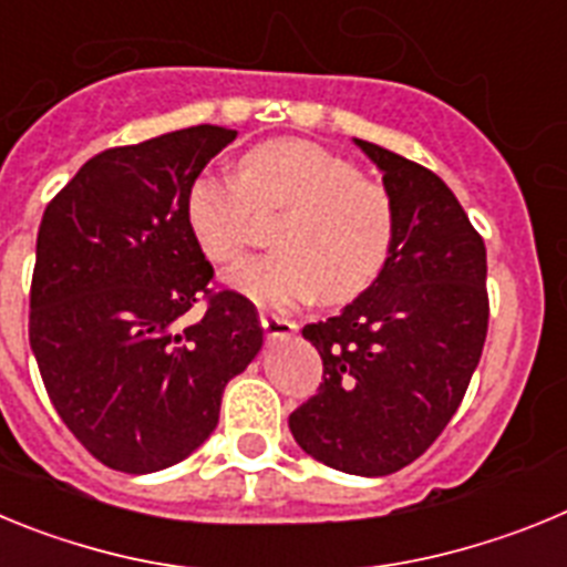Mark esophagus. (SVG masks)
<instances>
[{
    "label": "esophagus",
    "mask_w": 567,
    "mask_h": 567,
    "mask_svg": "<svg viewBox=\"0 0 567 567\" xmlns=\"http://www.w3.org/2000/svg\"><path fill=\"white\" fill-rule=\"evenodd\" d=\"M258 320H260V327H264V332H267L269 338H287V334H292L295 329H298V323H295V320L284 318V315L269 312V309H260Z\"/></svg>",
    "instance_id": "1"
}]
</instances>
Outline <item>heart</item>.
<instances>
[{"label":"heart","mask_w":567,"mask_h":567,"mask_svg":"<svg viewBox=\"0 0 567 567\" xmlns=\"http://www.w3.org/2000/svg\"><path fill=\"white\" fill-rule=\"evenodd\" d=\"M284 213L278 252L240 264L233 287L260 303L292 307L315 295L358 298L383 275L398 235V209L383 184L343 155L303 138H272L240 155L235 178L198 173L184 193L195 247L229 267L255 238L258 215Z\"/></svg>","instance_id":"1"}]
</instances>
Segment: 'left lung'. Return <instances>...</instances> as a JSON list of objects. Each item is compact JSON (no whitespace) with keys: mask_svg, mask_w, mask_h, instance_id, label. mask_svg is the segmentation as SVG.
<instances>
[{"mask_svg":"<svg viewBox=\"0 0 567 567\" xmlns=\"http://www.w3.org/2000/svg\"><path fill=\"white\" fill-rule=\"evenodd\" d=\"M398 209L392 258L340 315L303 327L323 360L292 437L329 468L385 477L443 434L488 332L485 244L440 175L360 142Z\"/></svg>","mask_w":567,"mask_h":567,"instance_id":"left-lung-1","label":"left lung"}]
</instances>
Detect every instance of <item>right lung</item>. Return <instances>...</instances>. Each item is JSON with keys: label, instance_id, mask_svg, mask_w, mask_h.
<instances>
[{"label": "right lung", "instance_id": "1", "mask_svg": "<svg viewBox=\"0 0 567 567\" xmlns=\"http://www.w3.org/2000/svg\"><path fill=\"white\" fill-rule=\"evenodd\" d=\"M235 130L198 124L93 155L37 235L30 349L73 437L107 468L150 474L213 434L229 380L264 343L255 307L213 287L184 193ZM202 302V319L188 309Z\"/></svg>", "mask_w": 567, "mask_h": 567}]
</instances>
